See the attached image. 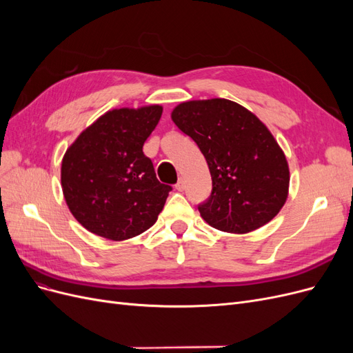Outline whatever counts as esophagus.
<instances>
[{"label":"esophagus","mask_w":353,"mask_h":353,"mask_svg":"<svg viewBox=\"0 0 353 353\" xmlns=\"http://www.w3.org/2000/svg\"><path fill=\"white\" fill-rule=\"evenodd\" d=\"M184 188H185L184 179H183V178H179V181H178L176 184H175V190H176V191H184Z\"/></svg>","instance_id":"esophagus-1"}]
</instances>
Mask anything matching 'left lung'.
<instances>
[{
  "instance_id": "8db88e82",
  "label": "left lung",
  "mask_w": 353,
  "mask_h": 353,
  "mask_svg": "<svg viewBox=\"0 0 353 353\" xmlns=\"http://www.w3.org/2000/svg\"><path fill=\"white\" fill-rule=\"evenodd\" d=\"M205 156L212 194L199 206L210 227L248 234L272 221L288 196L283 148L258 116L227 99L179 103L170 113Z\"/></svg>"
}]
</instances>
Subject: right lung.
<instances>
[{"label":"right lung","mask_w":353,"mask_h":353,"mask_svg":"<svg viewBox=\"0 0 353 353\" xmlns=\"http://www.w3.org/2000/svg\"><path fill=\"white\" fill-rule=\"evenodd\" d=\"M163 108L113 109L78 135L61 160V190L72 215L95 236L122 241L154 225L170 185L160 184L143 145Z\"/></svg>","instance_id":"obj_1"}]
</instances>
